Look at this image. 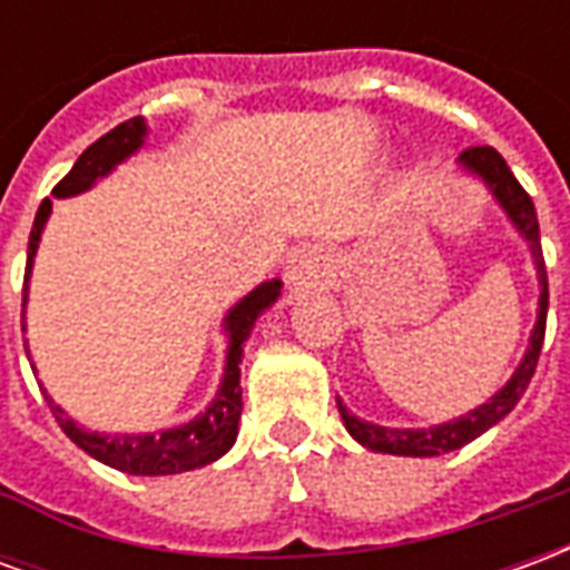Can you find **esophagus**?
<instances>
[{
	"label": "esophagus",
	"mask_w": 570,
	"mask_h": 570,
	"mask_svg": "<svg viewBox=\"0 0 570 570\" xmlns=\"http://www.w3.org/2000/svg\"><path fill=\"white\" fill-rule=\"evenodd\" d=\"M335 265L333 256L323 247H302L293 253V259L286 265V286L293 293H305V289H317L330 277H333Z\"/></svg>",
	"instance_id": "obj_1"
}]
</instances>
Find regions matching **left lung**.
Instances as JSON below:
<instances>
[{"label": "left lung", "instance_id": "8db88e82", "mask_svg": "<svg viewBox=\"0 0 570 570\" xmlns=\"http://www.w3.org/2000/svg\"><path fill=\"white\" fill-rule=\"evenodd\" d=\"M458 164L466 176L479 179L482 186L489 188V195L498 200V207L507 213V219L513 225L519 235L525 237L528 249H531V259H534V268H538V321H534V330L528 335V347L519 366L513 370V375L507 379L501 391L482 403V406L470 409L466 415H458L452 421H442V424H433V428H382V424H372V421L357 419L351 409L338 400V415L345 421L347 433L366 445L372 452L384 454H403V458H436V454L454 452L466 442H473L476 436H482L485 430L494 428L498 421L507 419L515 409V403L525 394L531 375L538 370L540 347H543V333H547V305H550V286H547V265H543V249H540V225L538 213H534V204L528 198V191L519 186V179L513 176V170L507 167V161L501 158V151L491 149V146H473L458 155Z\"/></svg>", "mask_w": 570, "mask_h": 570}]
</instances>
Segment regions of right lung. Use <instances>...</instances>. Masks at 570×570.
<instances>
[{"mask_svg": "<svg viewBox=\"0 0 570 570\" xmlns=\"http://www.w3.org/2000/svg\"><path fill=\"white\" fill-rule=\"evenodd\" d=\"M149 137V125L146 118H130L121 121L118 128H112L106 137L88 146L81 151L79 161L72 164L60 183L55 186V198H76L81 191H88L97 186V179L116 170L118 164H125L130 155H137L142 149V142ZM51 216V200L45 198L36 223H32L30 244H27V274H23V330H27V302H30V274L32 262H36V249L42 240L45 223ZM281 281H265L256 289H249L247 296L235 302L223 321V333L228 338L225 345V370L219 391L213 396V403L200 415H195L186 424L176 428L155 430V433H97V430L81 428L79 421H72L67 415V409H60L51 400L48 406L55 412L57 424L63 428L69 440L79 445L81 452H88L97 458L100 464L116 466L121 473L130 476H174V473H186V470H198L213 461H219L237 440V421H240V360H244V342L253 333V326L259 321L265 311L272 308L274 302L281 298ZM27 347V342H23ZM30 357V347H27Z\"/></svg>", "mask_w": 570, "mask_h": 570, "instance_id": "obj_1", "label": "right lung"}]
</instances>
